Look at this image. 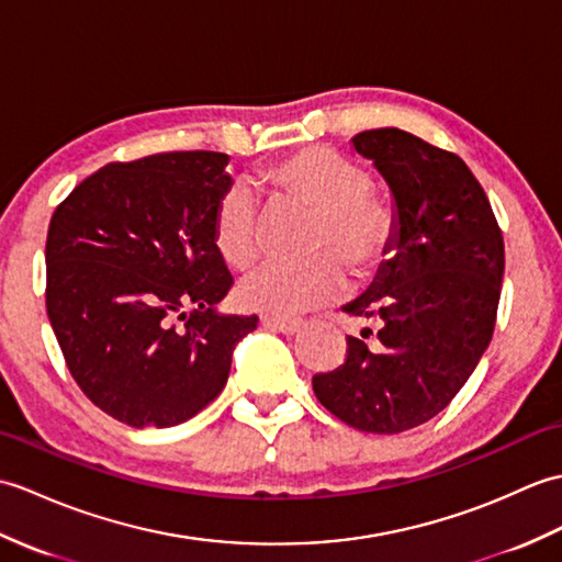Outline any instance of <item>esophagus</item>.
Wrapping results in <instances>:
<instances>
[{
  "mask_svg": "<svg viewBox=\"0 0 562 562\" xmlns=\"http://www.w3.org/2000/svg\"><path fill=\"white\" fill-rule=\"evenodd\" d=\"M261 324H265L267 329L271 331H279L285 336H293L301 331L303 322L301 319H291V317H279V315H261Z\"/></svg>",
  "mask_w": 562,
  "mask_h": 562,
  "instance_id": "obj_1",
  "label": "esophagus"
}]
</instances>
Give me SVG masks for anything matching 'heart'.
Segmentation results:
<instances>
[{
	"label": "heart",
	"instance_id": "1",
	"mask_svg": "<svg viewBox=\"0 0 562 562\" xmlns=\"http://www.w3.org/2000/svg\"><path fill=\"white\" fill-rule=\"evenodd\" d=\"M273 196L317 211L307 247L317 252L303 261L273 259L243 279L240 305L291 317L341 297L351 265L356 277H370L394 243V211L370 192V176L329 146H307L261 172ZM221 257L245 269L265 249V233L252 194L235 187L223 194L214 218Z\"/></svg>",
	"mask_w": 562,
	"mask_h": 562
}]
</instances>
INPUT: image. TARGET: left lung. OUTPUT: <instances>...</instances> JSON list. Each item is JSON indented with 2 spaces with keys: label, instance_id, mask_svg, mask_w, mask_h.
<instances>
[{
  "label": "left lung",
  "instance_id": "1",
  "mask_svg": "<svg viewBox=\"0 0 562 562\" xmlns=\"http://www.w3.org/2000/svg\"><path fill=\"white\" fill-rule=\"evenodd\" d=\"M394 196L392 259L344 313L378 322L346 336V360L313 378L319 404L363 432L438 416L491 344L505 245L483 187L459 156L396 127L353 136Z\"/></svg>",
  "mask_w": 562,
  "mask_h": 562
}]
</instances>
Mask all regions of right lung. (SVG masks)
Masks as SVG:
<instances>
[{"instance_id":"right-lung-1","label":"right lung","mask_w":562,"mask_h":562,"mask_svg":"<svg viewBox=\"0 0 562 562\" xmlns=\"http://www.w3.org/2000/svg\"><path fill=\"white\" fill-rule=\"evenodd\" d=\"M228 156L108 164L49 221L45 305L71 378L108 416L170 428L214 402L257 315H223L233 277L214 240Z\"/></svg>"}]
</instances>
